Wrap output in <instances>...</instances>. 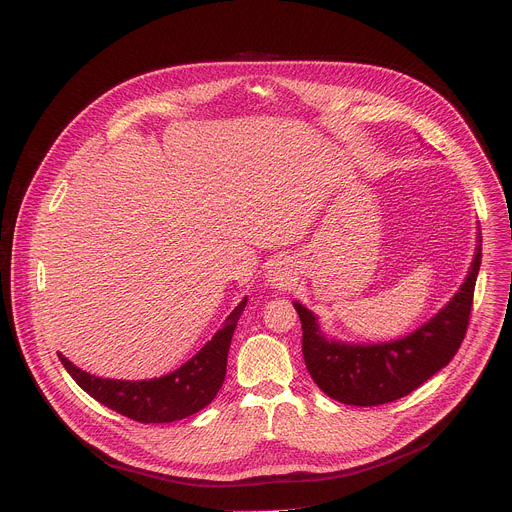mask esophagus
<instances>
[{
	"instance_id": "34e87169",
	"label": "esophagus",
	"mask_w": 512,
	"mask_h": 512,
	"mask_svg": "<svg viewBox=\"0 0 512 512\" xmlns=\"http://www.w3.org/2000/svg\"><path fill=\"white\" fill-rule=\"evenodd\" d=\"M267 277H269L271 285L283 287V285H287V283H289V279H291V273H289L287 265H283V263H275V265L269 269Z\"/></svg>"
}]
</instances>
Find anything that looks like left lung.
<instances>
[{
  "mask_svg": "<svg viewBox=\"0 0 512 512\" xmlns=\"http://www.w3.org/2000/svg\"><path fill=\"white\" fill-rule=\"evenodd\" d=\"M482 239L458 293L428 323L388 344L352 346L327 339L315 315L293 301L303 329V360L309 376L329 398L350 406H380L420 388L456 356L468 329Z\"/></svg>",
  "mask_w": 512,
  "mask_h": 512,
  "instance_id": "obj_1",
  "label": "left lung"
}]
</instances>
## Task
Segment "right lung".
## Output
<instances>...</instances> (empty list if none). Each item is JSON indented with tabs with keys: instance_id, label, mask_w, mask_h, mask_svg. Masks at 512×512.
<instances>
[{
	"instance_id": "right-lung-1",
	"label": "right lung",
	"mask_w": 512,
	"mask_h": 512,
	"mask_svg": "<svg viewBox=\"0 0 512 512\" xmlns=\"http://www.w3.org/2000/svg\"><path fill=\"white\" fill-rule=\"evenodd\" d=\"M245 305L247 299H243L231 311V315L225 319L223 329L215 333V337L195 358H191L177 372L162 378L142 382L104 380L82 372L62 354H58V358L72 376V380L86 394L130 420L142 424L183 420L209 406L221 390L227 374L231 337Z\"/></svg>"
}]
</instances>
